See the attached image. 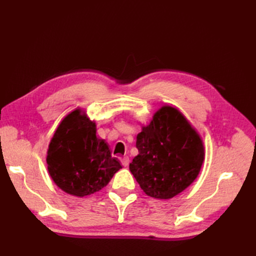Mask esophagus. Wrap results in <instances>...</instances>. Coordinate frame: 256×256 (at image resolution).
<instances>
[{"instance_id": "obj_1", "label": "esophagus", "mask_w": 256, "mask_h": 256, "mask_svg": "<svg viewBox=\"0 0 256 256\" xmlns=\"http://www.w3.org/2000/svg\"><path fill=\"white\" fill-rule=\"evenodd\" d=\"M120 162H122V164L124 166H129V162H130V159H129L128 156L122 157V158H120Z\"/></svg>"}]
</instances>
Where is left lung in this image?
I'll return each mask as SVG.
<instances>
[{
  "instance_id": "obj_1",
  "label": "left lung",
  "mask_w": 256,
  "mask_h": 256,
  "mask_svg": "<svg viewBox=\"0 0 256 256\" xmlns=\"http://www.w3.org/2000/svg\"><path fill=\"white\" fill-rule=\"evenodd\" d=\"M138 150L129 166L141 189L150 198L168 200L196 180L205 159L202 136L172 106L154 113L136 136Z\"/></svg>"
}]
</instances>
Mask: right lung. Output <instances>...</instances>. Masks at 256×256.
Listing matches in <instances>:
<instances>
[{
	"mask_svg": "<svg viewBox=\"0 0 256 256\" xmlns=\"http://www.w3.org/2000/svg\"><path fill=\"white\" fill-rule=\"evenodd\" d=\"M96 131L95 120L76 108L60 120L51 138L46 158L48 172L68 194L84 198L98 192L122 168Z\"/></svg>",
	"mask_w": 256,
	"mask_h": 256,
	"instance_id": "1",
	"label": "right lung"
}]
</instances>
